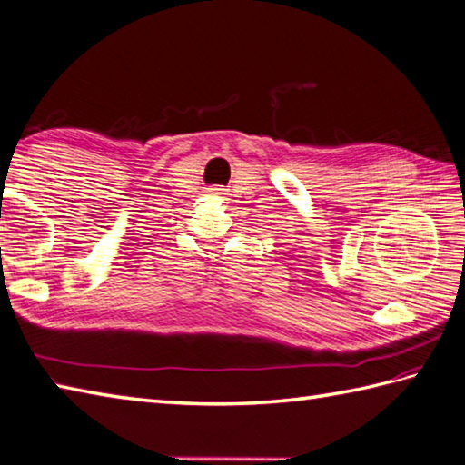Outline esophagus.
<instances>
[{"instance_id":"1","label":"esophagus","mask_w":465,"mask_h":465,"mask_svg":"<svg viewBox=\"0 0 465 465\" xmlns=\"http://www.w3.org/2000/svg\"><path fill=\"white\" fill-rule=\"evenodd\" d=\"M217 190H220V187H215V193H222V192H217Z\"/></svg>"}]
</instances>
